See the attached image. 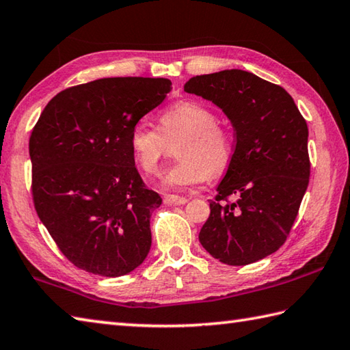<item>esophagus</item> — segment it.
I'll return each instance as SVG.
<instances>
[{
	"label": "esophagus",
	"instance_id": "obj_1",
	"mask_svg": "<svg viewBox=\"0 0 350 350\" xmlns=\"http://www.w3.org/2000/svg\"><path fill=\"white\" fill-rule=\"evenodd\" d=\"M163 201H165L166 205H184L187 204L189 199L178 195H165V199H163Z\"/></svg>",
	"mask_w": 350,
	"mask_h": 350
}]
</instances>
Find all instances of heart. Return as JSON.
Here are the masks:
<instances>
[{
	"mask_svg": "<svg viewBox=\"0 0 350 350\" xmlns=\"http://www.w3.org/2000/svg\"><path fill=\"white\" fill-rule=\"evenodd\" d=\"M178 160L165 175L167 187L181 189L222 176L234 157L232 134L217 122L216 111L196 99H184L163 110L159 130L137 122L128 135L133 160L142 172L155 175L167 155V144L180 140Z\"/></svg>",
	"mask_w": 350,
	"mask_h": 350,
	"instance_id": "obj_1",
	"label": "heart"
}]
</instances>
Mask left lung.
Listing matches in <instances>:
<instances>
[{
    "instance_id": "left-lung-1",
    "label": "left lung",
    "mask_w": 350,
    "mask_h": 350,
    "mask_svg": "<svg viewBox=\"0 0 350 350\" xmlns=\"http://www.w3.org/2000/svg\"><path fill=\"white\" fill-rule=\"evenodd\" d=\"M184 90L220 107L235 135L199 241L228 266L266 258L287 240L310 183L305 119L287 90L241 69L196 75Z\"/></svg>"
}]
</instances>
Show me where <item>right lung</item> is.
Here are the masks:
<instances>
[{
  "instance_id": "1",
  "label": "right lung",
  "mask_w": 350,
  "mask_h": 350,
  "mask_svg": "<svg viewBox=\"0 0 350 350\" xmlns=\"http://www.w3.org/2000/svg\"><path fill=\"white\" fill-rule=\"evenodd\" d=\"M167 78L116 77L57 94L30 135L36 213L78 269L116 278L151 249L149 190L128 146L131 128L165 101Z\"/></svg>"
}]
</instances>
